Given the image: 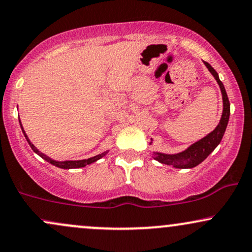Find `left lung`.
I'll use <instances>...</instances> for the list:
<instances>
[{"instance_id": "8db88e82", "label": "left lung", "mask_w": 252, "mask_h": 252, "mask_svg": "<svg viewBox=\"0 0 252 252\" xmlns=\"http://www.w3.org/2000/svg\"><path fill=\"white\" fill-rule=\"evenodd\" d=\"M204 63L209 68L211 74L215 77L219 88H220L222 97V114L220 121H219L218 126H216V129L213 131H211L209 135L202 137L201 140L196 141L195 143H193L192 146H189V148L182 150L180 153H176V154H164V153L160 152H153L154 158L160 163L168 164V166H173L174 168L180 169L193 168V167L201 163L217 148V146L220 143L222 136L225 134V130H226L228 123V118H230V102H228L226 91H225L224 85H222L220 79H219L218 73H217L215 68L209 63L204 62ZM152 143L153 142H150V144Z\"/></svg>"}]
</instances>
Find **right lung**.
I'll return each mask as SVG.
<instances>
[{
	"instance_id": "obj_1",
	"label": "right lung",
	"mask_w": 252,
	"mask_h": 252,
	"mask_svg": "<svg viewBox=\"0 0 252 252\" xmlns=\"http://www.w3.org/2000/svg\"><path fill=\"white\" fill-rule=\"evenodd\" d=\"M20 126H21V129H22V132H24L26 140L28 141V143H30L31 148L33 149V152L35 153V154H37L40 156V158H42L43 160H46L47 162H50L51 164H53V166L56 167H59V168H63V169H72V168H82V167H85L88 166V164H91L94 162H96V161L99 160V158H102L103 156H105L106 154H108L109 150H106V152L102 153V154H98L96 156H92V158H85V160H74V161H57V160H53V158H51L50 156L45 155L43 153L40 152L39 149L36 148L35 146H34L33 143L31 142L30 138H28V136L26 135L25 130H24V126H22L21 124V121H20Z\"/></svg>"
}]
</instances>
